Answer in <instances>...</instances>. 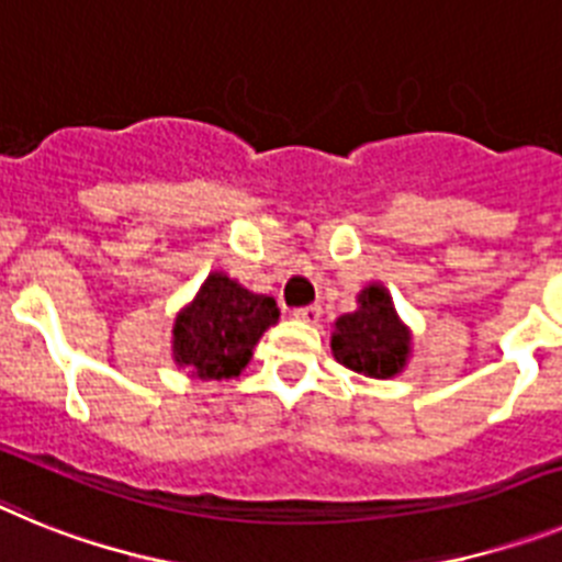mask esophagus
<instances>
[{
    "label": "esophagus",
    "instance_id": "34e87169",
    "mask_svg": "<svg viewBox=\"0 0 562 562\" xmlns=\"http://www.w3.org/2000/svg\"><path fill=\"white\" fill-rule=\"evenodd\" d=\"M319 314H322L319 305H302V308L294 311V316L300 322H316V319H319Z\"/></svg>",
    "mask_w": 562,
    "mask_h": 562
}]
</instances>
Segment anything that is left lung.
Instances as JSON below:
<instances>
[{"label": "left lung", "mask_w": 562, "mask_h": 562, "mask_svg": "<svg viewBox=\"0 0 562 562\" xmlns=\"http://www.w3.org/2000/svg\"><path fill=\"white\" fill-rule=\"evenodd\" d=\"M336 362L356 373L387 379L407 362L409 334L398 322L396 308L382 285H370L359 294V311L336 319L330 336Z\"/></svg>", "instance_id": "left-lung-1"}]
</instances>
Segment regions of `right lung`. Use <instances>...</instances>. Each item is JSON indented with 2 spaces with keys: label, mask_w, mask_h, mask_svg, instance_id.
Masks as SVG:
<instances>
[{
  "label": "right lung",
  "mask_w": 562,
  "mask_h": 562,
  "mask_svg": "<svg viewBox=\"0 0 562 562\" xmlns=\"http://www.w3.org/2000/svg\"><path fill=\"white\" fill-rule=\"evenodd\" d=\"M277 316L271 296L251 294L228 277L212 274L175 322V359L200 379L237 375Z\"/></svg>",
  "instance_id": "obj_1"
}]
</instances>
